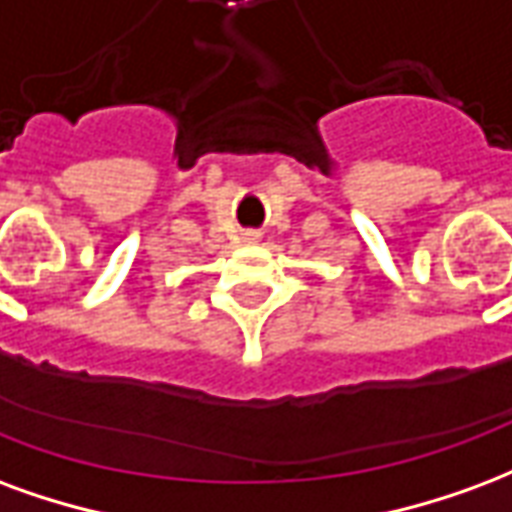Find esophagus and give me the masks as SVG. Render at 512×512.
<instances>
[{"label": "esophagus", "mask_w": 512, "mask_h": 512, "mask_svg": "<svg viewBox=\"0 0 512 512\" xmlns=\"http://www.w3.org/2000/svg\"><path fill=\"white\" fill-rule=\"evenodd\" d=\"M259 240H261L259 231H245V234H242V242H245V245H256Z\"/></svg>", "instance_id": "1"}]
</instances>
